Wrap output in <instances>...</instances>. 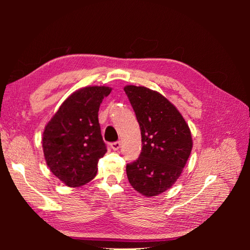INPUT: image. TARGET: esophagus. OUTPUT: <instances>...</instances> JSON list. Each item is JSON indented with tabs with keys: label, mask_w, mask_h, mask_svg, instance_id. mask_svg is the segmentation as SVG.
<instances>
[{
	"label": "esophagus",
	"mask_w": 250,
	"mask_h": 250,
	"mask_svg": "<svg viewBox=\"0 0 250 250\" xmlns=\"http://www.w3.org/2000/svg\"><path fill=\"white\" fill-rule=\"evenodd\" d=\"M120 146H121V143H120L119 141L110 143V147H111V149H112L113 151H118V150L120 149Z\"/></svg>",
	"instance_id": "obj_1"
}]
</instances>
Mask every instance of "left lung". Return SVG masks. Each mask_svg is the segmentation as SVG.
Listing matches in <instances>:
<instances>
[{
	"label": "left lung",
	"mask_w": 250,
	"mask_h": 250,
	"mask_svg": "<svg viewBox=\"0 0 250 250\" xmlns=\"http://www.w3.org/2000/svg\"><path fill=\"white\" fill-rule=\"evenodd\" d=\"M125 91L141 130L142 152L126 166L132 188L151 197L172 188L191 154V130L183 116L160 92L143 86H125Z\"/></svg>",
	"instance_id": "1"
}]
</instances>
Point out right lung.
<instances>
[{
    "instance_id": "right-lung-1",
    "label": "right lung",
    "mask_w": 250,
    "mask_h": 250,
    "mask_svg": "<svg viewBox=\"0 0 250 250\" xmlns=\"http://www.w3.org/2000/svg\"><path fill=\"white\" fill-rule=\"evenodd\" d=\"M111 92L88 86L71 94L45 125L42 145L50 172L69 188L90 182L107 149L101 137L98 111Z\"/></svg>"
}]
</instances>
